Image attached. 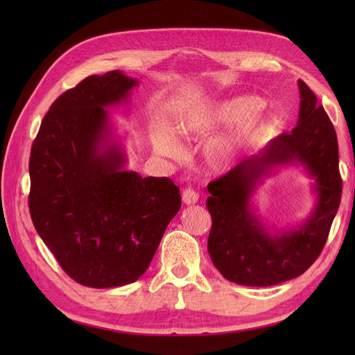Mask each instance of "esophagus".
Here are the masks:
<instances>
[{"label": "esophagus", "instance_id": "obj_1", "mask_svg": "<svg viewBox=\"0 0 355 355\" xmlns=\"http://www.w3.org/2000/svg\"><path fill=\"white\" fill-rule=\"evenodd\" d=\"M182 200H184V202L189 206V204H196L198 201V194L194 189L187 188L184 189V192H182Z\"/></svg>", "mask_w": 355, "mask_h": 355}]
</instances>
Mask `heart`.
<instances>
[{
	"label": "heart",
	"instance_id": "b5f03b06",
	"mask_svg": "<svg viewBox=\"0 0 355 355\" xmlns=\"http://www.w3.org/2000/svg\"><path fill=\"white\" fill-rule=\"evenodd\" d=\"M265 102L256 96H235L219 102L209 110H192L178 118L173 135L180 141H200L222 127L234 125L231 130L211 139L202 149V163L209 171L220 173L231 168L239 158L252 148L271 124L263 110ZM173 135L167 130L154 136V148L159 155L178 158L180 148Z\"/></svg>",
	"mask_w": 355,
	"mask_h": 355
}]
</instances>
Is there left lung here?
Instances as JSON below:
<instances>
[{
  "label": "left lung",
  "instance_id": "left-lung-1",
  "mask_svg": "<svg viewBox=\"0 0 355 355\" xmlns=\"http://www.w3.org/2000/svg\"><path fill=\"white\" fill-rule=\"evenodd\" d=\"M297 124L244 158L230 173L213 180L206 206L211 216L207 249L227 280L266 287L304 274L323 250L339 209L342 180L338 139L323 106L304 81H297ZM297 165L311 179L315 206L293 227L263 222L252 198L266 177L282 166Z\"/></svg>",
  "mask_w": 355,
  "mask_h": 355
}]
</instances>
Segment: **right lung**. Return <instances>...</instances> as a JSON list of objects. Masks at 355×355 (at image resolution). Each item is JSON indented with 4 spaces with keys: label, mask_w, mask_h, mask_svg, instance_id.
Returning a JSON list of instances; mask_svg holds the SVG:
<instances>
[{
    "label": "right lung",
    "mask_w": 355,
    "mask_h": 355,
    "mask_svg": "<svg viewBox=\"0 0 355 355\" xmlns=\"http://www.w3.org/2000/svg\"><path fill=\"white\" fill-rule=\"evenodd\" d=\"M137 78L90 75L53 102L31 149L34 227L75 282L94 288L135 283L180 209L168 178L127 170L108 112L130 103Z\"/></svg>",
    "instance_id": "obj_1"
}]
</instances>
